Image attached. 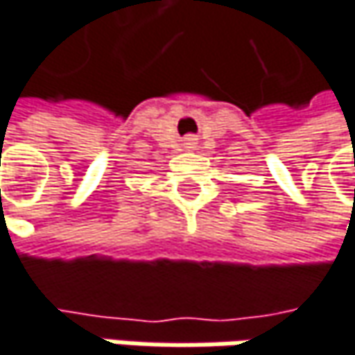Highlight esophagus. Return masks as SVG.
Masks as SVG:
<instances>
[{
  "label": "esophagus",
  "mask_w": 355,
  "mask_h": 355,
  "mask_svg": "<svg viewBox=\"0 0 355 355\" xmlns=\"http://www.w3.org/2000/svg\"><path fill=\"white\" fill-rule=\"evenodd\" d=\"M190 145H191V143H186V147H190Z\"/></svg>",
  "instance_id": "obj_1"
}]
</instances>
